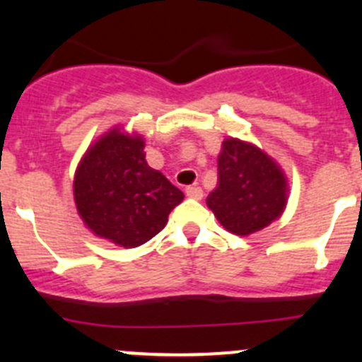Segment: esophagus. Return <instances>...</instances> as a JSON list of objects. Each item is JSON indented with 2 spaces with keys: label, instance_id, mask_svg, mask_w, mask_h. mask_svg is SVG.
Masks as SVG:
<instances>
[{
  "label": "esophagus",
  "instance_id": "1",
  "mask_svg": "<svg viewBox=\"0 0 362 362\" xmlns=\"http://www.w3.org/2000/svg\"><path fill=\"white\" fill-rule=\"evenodd\" d=\"M185 194H187L191 199H202L203 189L198 187V185H189V187L185 189Z\"/></svg>",
  "mask_w": 362,
  "mask_h": 362
}]
</instances>
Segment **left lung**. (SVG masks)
I'll return each mask as SVG.
<instances>
[{"instance_id": "8db88e82", "label": "left lung", "mask_w": 362, "mask_h": 362, "mask_svg": "<svg viewBox=\"0 0 362 362\" xmlns=\"http://www.w3.org/2000/svg\"><path fill=\"white\" fill-rule=\"evenodd\" d=\"M217 189L206 204L228 231L249 236L282 215L287 178L279 164L255 145L228 138L217 159Z\"/></svg>"}]
</instances>
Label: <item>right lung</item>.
I'll list each match as a JSON object with an SVG mask.
<instances>
[{
    "label": "right lung",
    "mask_w": 362,
    "mask_h": 362,
    "mask_svg": "<svg viewBox=\"0 0 362 362\" xmlns=\"http://www.w3.org/2000/svg\"><path fill=\"white\" fill-rule=\"evenodd\" d=\"M145 141L119 127L86 152L73 196L83 224L96 236L133 249L154 238L184 192L145 160Z\"/></svg>",
    "instance_id": "right-lung-1"
}]
</instances>
